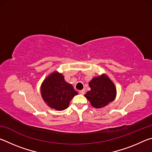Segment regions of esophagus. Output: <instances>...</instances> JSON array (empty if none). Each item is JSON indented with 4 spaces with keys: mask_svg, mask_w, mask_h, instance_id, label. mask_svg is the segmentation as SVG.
Instances as JSON below:
<instances>
[{
    "mask_svg": "<svg viewBox=\"0 0 152 152\" xmlns=\"http://www.w3.org/2000/svg\"><path fill=\"white\" fill-rule=\"evenodd\" d=\"M79 92L81 94H84V93H85V91H84V90H82V91H80Z\"/></svg>",
    "mask_w": 152,
    "mask_h": 152,
    "instance_id": "obj_1",
    "label": "esophagus"
}]
</instances>
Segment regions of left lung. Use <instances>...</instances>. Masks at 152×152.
<instances>
[{"label":"left lung","mask_w":152,"mask_h":152,"mask_svg":"<svg viewBox=\"0 0 152 152\" xmlns=\"http://www.w3.org/2000/svg\"><path fill=\"white\" fill-rule=\"evenodd\" d=\"M88 84L91 91L87 92L84 96L96 109L106 107L116 97V87L107 74L94 77Z\"/></svg>","instance_id":"1"}]
</instances>
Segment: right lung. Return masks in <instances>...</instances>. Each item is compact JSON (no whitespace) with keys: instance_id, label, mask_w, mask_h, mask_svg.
Listing matches in <instances>:
<instances>
[{"instance_id":"1","label":"right lung","mask_w":152,"mask_h":152,"mask_svg":"<svg viewBox=\"0 0 152 152\" xmlns=\"http://www.w3.org/2000/svg\"><path fill=\"white\" fill-rule=\"evenodd\" d=\"M40 91L45 103L56 110L66 109L72 98L78 94L72 85L68 83L63 74L58 71L46 77L41 85Z\"/></svg>"}]
</instances>
